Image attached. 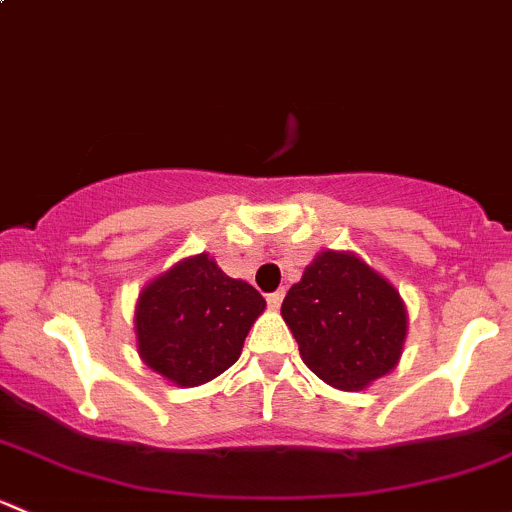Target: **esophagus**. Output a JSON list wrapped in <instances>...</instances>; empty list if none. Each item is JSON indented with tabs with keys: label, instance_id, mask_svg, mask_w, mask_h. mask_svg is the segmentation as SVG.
<instances>
[{
	"label": "esophagus",
	"instance_id": "1",
	"mask_svg": "<svg viewBox=\"0 0 512 512\" xmlns=\"http://www.w3.org/2000/svg\"><path fill=\"white\" fill-rule=\"evenodd\" d=\"M282 299H285V292H282V289H277V292L267 294V304H270V309H280Z\"/></svg>",
	"mask_w": 512,
	"mask_h": 512
}]
</instances>
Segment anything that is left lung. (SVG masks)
<instances>
[{
	"label": "left lung",
	"mask_w": 512,
	"mask_h": 512,
	"mask_svg": "<svg viewBox=\"0 0 512 512\" xmlns=\"http://www.w3.org/2000/svg\"><path fill=\"white\" fill-rule=\"evenodd\" d=\"M282 319L302 361L329 386L361 391L399 364L406 304L386 277L354 252H319L289 287Z\"/></svg>",
	"instance_id": "left-lung-1"
}]
</instances>
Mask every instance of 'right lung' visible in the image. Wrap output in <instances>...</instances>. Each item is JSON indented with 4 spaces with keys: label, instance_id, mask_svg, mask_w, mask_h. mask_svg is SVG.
<instances>
[{
    "label": "right lung",
    "instance_id": "1",
    "mask_svg": "<svg viewBox=\"0 0 512 512\" xmlns=\"http://www.w3.org/2000/svg\"><path fill=\"white\" fill-rule=\"evenodd\" d=\"M262 312L255 287L227 277L205 252L185 257L138 294V354L163 379L200 386L240 359Z\"/></svg>",
    "mask_w": 512,
    "mask_h": 512
}]
</instances>
